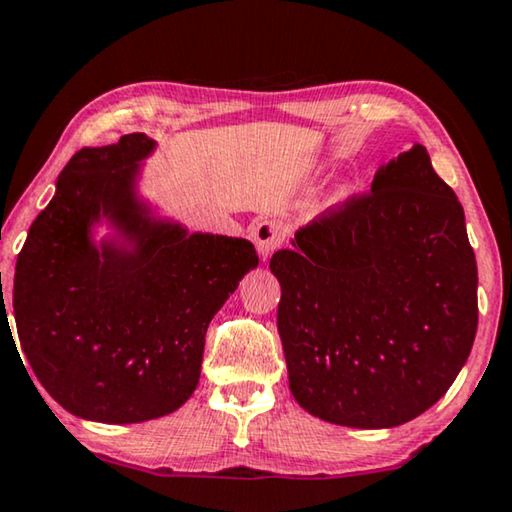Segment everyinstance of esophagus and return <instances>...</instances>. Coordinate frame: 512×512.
<instances>
[{
  "label": "esophagus",
  "mask_w": 512,
  "mask_h": 512,
  "mask_svg": "<svg viewBox=\"0 0 512 512\" xmlns=\"http://www.w3.org/2000/svg\"><path fill=\"white\" fill-rule=\"evenodd\" d=\"M287 237V225L280 218H264L259 221L253 230L255 246L259 250L262 259H269L275 250H278Z\"/></svg>",
  "instance_id": "1"
}]
</instances>
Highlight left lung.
I'll return each instance as SVG.
<instances>
[{
  "label": "left lung",
  "instance_id": "left-lung-1",
  "mask_svg": "<svg viewBox=\"0 0 512 512\" xmlns=\"http://www.w3.org/2000/svg\"><path fill=\"white\" fill-rule=\"evenodd\" d=\"M289 387L310 415L392 428L451 387L478 323L476 257L456 193L415 145L271 257Z\"/></svg>",
  "mask_w": 512,
  "mask_h": 512
}]
</instances>
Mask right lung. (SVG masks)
Returning a JSON list of instances; mask_svg holds the SVG:
<instances>
[{"label": "right lung", "instance_id": "add662e5", "mask_svg": "<svg viewBox=\"0 0 512 512\" xmlns=\"http://www.w3.org/2000/svg\"><path fill=\"white\" fill-rule=\"evenodd\" d=\"M152 145L125 134L72 154L15 266V326L36 378L72 415L104 424L157 419L189 401L209 321L259 262L246 239L143 216L134 161ZM100 213L140 237L139 254L90 246Z\"/></svg>", "mask_w": 512, "mask_h": 512}]
</instances>
